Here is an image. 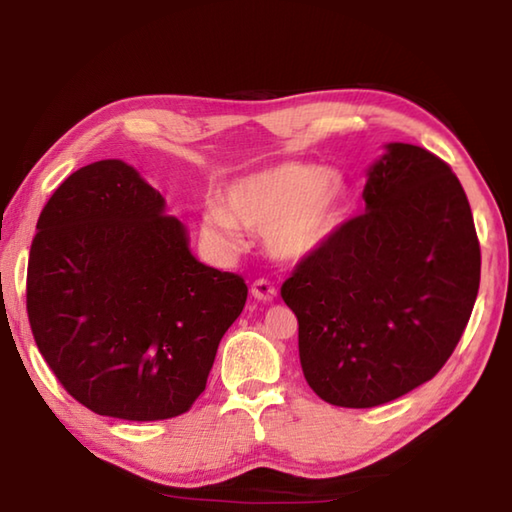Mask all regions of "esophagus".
Returning a JSON list of instances; mask_svg holds the SVG:
<instances>
[{"instance_id":"esophagus-1","label":"esophagus","mask_w":512,"mask_h":512,"mask_svg":"<svg viewBox=\"0 0 512 512\" xmlns=\"http://www.w3.org/2000/svg\"><path fill=\"white\" fill-rule=\"evenodd\" d=\"M250 293H253L257 300H264V302H271V300L277 298V289L273 287L271 282L264 280V277H262V280H255L253 282V287H250Z\"/></svg>"}]
</instances>
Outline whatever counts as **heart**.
<instances>
[{"label":"heart","instance_id":"heart-1","mask_svg":"<svg viewBox=\"0 0 512 512\" xmlns=\"http://www.w3.org/2000/svg\"><path fill=\"white\" fill-rule=\"evenodd\" d=\"M345 185L316 164L284 162L228 187L223 205H210L203 228L223 246L239 244V225L264 232L268 253L302 262L325 244L341 219Z\"/></svg>","mask_w":512,"mask_h":512}]
</instances>
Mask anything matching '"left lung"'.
I'll list each match as a JSON object with an SVG mask.
<instances>
[{"mask_svg": "<svg viewBox=\"0 0 512 512\" xmlns=\"http://www.w3.org/2000/svg\"><path fill=\"white\" fill-rule=\"evenodd\" d=\"M363 201L366 212L341 223L282 284L307 384L345 409L393 402L436 377L481 280L470 203L438 155L386 144Z\"/></svg>", "mask_w": 512, "mask_h": 512, "instance_id": "obj_1", "label": "left lung"}]
</instances>
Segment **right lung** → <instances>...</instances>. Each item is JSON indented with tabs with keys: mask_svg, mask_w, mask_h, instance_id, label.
I'll use <instances>...</instances> for the list:
<instances>
[{
	"mask_svg": "<svg viewBox=\"0 0 512 512\" xmlns=\"http://www.w3.org/2000/svg\"><path fill=\"white\" fill-rule=\"evenodd\" d=\"M36 230L29 323L65 391L133 422L192 409L246 305L244 277L198 262L162 194L121 160L65 178Z\"/></svg>",
	"mask_w": 512,
	"mask_h": 512,
	"instance_id": "add662e5",
	"label": "right lung"
}]
</instances>
